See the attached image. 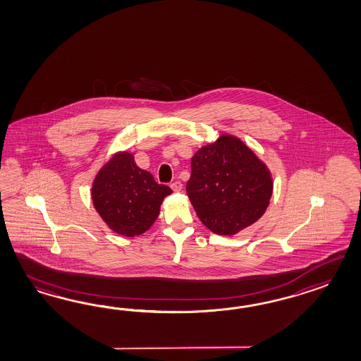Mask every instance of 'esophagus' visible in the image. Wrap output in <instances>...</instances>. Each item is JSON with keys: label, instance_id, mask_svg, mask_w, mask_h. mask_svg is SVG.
Listing matches in <instances>:
<instances>
[{"label": "esophagus", "instance_id": "esophagus-1", "mask_svg": "<svg viewBox=\"0 0 361 361\" xmlns=\"http://www.w3.org/2000/svg\"><path fill=\"white\" fill-rule=\"evenodd\" d=\"M170 187L173 188V191H174V192H179V191H182V187H183V185H182V182L176 180V182H173V183L170 185Z\"/></svg>", "mask_w": 361, "mask_h": 361}]
</instances>
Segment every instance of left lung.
I'll return each instance as SVG.
<instances>
[{"instance_id": "1", "label": "left lung", "mask_w": 361, "mask_h": 361, "mask_svg": "<svg viewBox=\"0 0 361 361\" xmlns=\"http://www.w3.org/2000/svg\"><path fill=\"white\" fill-rule=\"evenodd\" d=\"M185 190L205 226L233 235L265 213L273 182L268 168L242 140L222 135L195 153Z\"/></svg>"}]
</instances>
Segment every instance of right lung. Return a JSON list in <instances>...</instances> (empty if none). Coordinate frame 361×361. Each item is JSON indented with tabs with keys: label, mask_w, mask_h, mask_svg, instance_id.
<instances>
[{
	"label": "right lung",
	"mask_w": 361,
	"mask_h": 361,
	"mask_svg": "<svg viewBox=\"0 0 361 361\" xmlns=\"http://www.w3.org/2000/svg\"><path fill=\"white\" fill-rule=\"evenodd\" d=\"M173 192L135 164L130 153H118L101 169L92 185L94 208L118 234L145 233L159 217L164 197Z\"/></svg>",
	"instance_id": "right-lung-1"
}]
</instances>
